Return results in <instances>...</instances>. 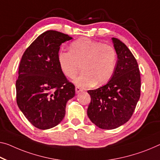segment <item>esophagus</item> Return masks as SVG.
I'll return each mask as SVG.
<instances>
[{
	"label": "esophagus",
	"instance_id": "34e87169",
	"mask_svg": "<svg viewBox=\"0 0 160 160\" xmlns=\"http://www.w3.org/2000/svg\"><path fill=\"white\" fill-rule=\"evenodd\" d=\"M75 90H76V94H79L80 92H83V89H82V88H79V87H77L75 88Z\"/></svg>",
	"mask_w": 160,
	"mask_h": 160
}]
</instances>
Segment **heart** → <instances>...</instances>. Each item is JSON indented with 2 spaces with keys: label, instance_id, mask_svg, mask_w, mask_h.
<instances>
[{
  "label": "heart",
  "instance_id": "heart-1",
  "mask_svg": "<svg viewBox=\"0 0 160 160\" xmlns=\"http://www.w3.org/2000/svg\"><path fill=\"white\" fill-rule=\"evenodd\" d=\"M117 61V53L112 46L89 38L78 39L70 44L69 52L58 53V65L66 77L74 78L82 66L83 73L74 80L81 88L107 83L114 73Z\"/></svg>",
  "mask_w": 160,
  "mask_h": 160
}]
</instances>
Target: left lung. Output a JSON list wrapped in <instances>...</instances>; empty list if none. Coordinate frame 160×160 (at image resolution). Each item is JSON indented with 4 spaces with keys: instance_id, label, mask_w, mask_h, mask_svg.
<instances>
[{
    "instance_id": "8db88e82",
    "label": "left lung",
    "mask_w": 160,
    "mask_h": 160,
    "mask_svg": "<svg viewBox=\"0 0 160 160\" xmlns=\"http://www.w3.org/2000/svg\"><path fill=\"white\" fill-rule=\"evenodd\" d=\"M117 53L115 70L107 84L88 90L87 115L103 129H113L129 121L140 97L141 78L137 60L124 43L112 38Z\"/></svg>"
}]
</instances>
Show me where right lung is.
Wrapping results in <instances>:
<instances>
[{"mask_svg": "<svg viewBox=\"0 0 160 160\" xmlns=\"http://www.w3.org/2000/svg\"><path fill=\"white\" fill-rule=\"evenodd\" d=\"M66 34L47 31L41 34L22 56L16 83L18 108L34 127L48 129L62 121L66 103L75 87L61 71L58 53Z\"/></svg>", "mask_w": 160, "mask_h": 160, "instance_id": "add662e5", "label": "right lung"}]
</instances>
